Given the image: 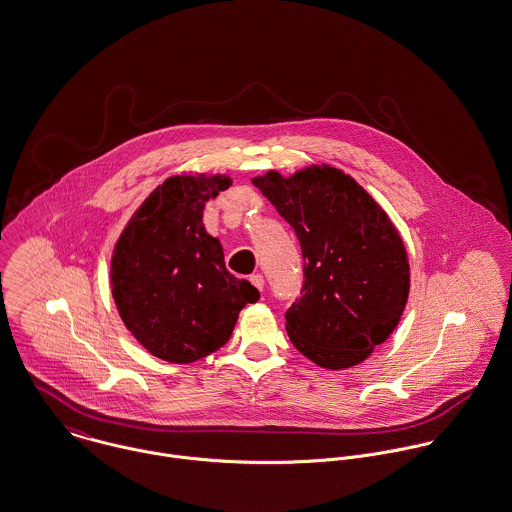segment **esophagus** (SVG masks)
Instances as JSON below:
<instances>
[{"label": "esophagus", "mask_w": 512, "mask_h": 512, "mask_svg": "<svg viewBox=\"0 0 512 512\" xmlns=\"http://www.w3.org/2000/svg\"><path fill=\"white\" fill-rule=\"evenodd\" d=\"M249 281H251V284H253L257 290H263V286H265V279H263V275H259V273L251 275Z\"/></svg>", "instance_id": "esophagus-1"}]
</instances>
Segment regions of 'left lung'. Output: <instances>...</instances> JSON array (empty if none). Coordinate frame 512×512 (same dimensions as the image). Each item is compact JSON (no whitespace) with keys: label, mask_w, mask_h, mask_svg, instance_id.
<instances>
[{"label":"left lung","mask_w":512,"mask_h":512,"mask_svg":"<svg viewBox=\"0 0 512 512\" xmlns=\"http://www.w3.org/2000/svg\"><path fill=\"white\" fill-rule=\"evenodd\" d=\"M296 231L304 257L302 296L286 312L292 345L324 369L365 361L400 322L410 290L402 237L349 174L310 165L251 180Z\"/></svg>","instance_id":"1"}]
</instances>
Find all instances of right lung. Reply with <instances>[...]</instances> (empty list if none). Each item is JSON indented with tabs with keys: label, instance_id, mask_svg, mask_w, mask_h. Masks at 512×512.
<instances>
[{
	"label": "right lung",
	"instance_id": "1",
	"mask_svg": "<svg viewBox=\"0 0 512 512\" xmlns=\"http://www.w3.org/2000/svg\"><path fill=\"white\" fill-rule=\"evenodd\" d=\"M228 174H176L157 186L121 231L110 267L115 308L151 355L184 365L229 340L259 290L229 273L202 212L228 190Z\"/></svg>",
	"mask_w": 512,
	"mask_h": 512
}]
</instances>
